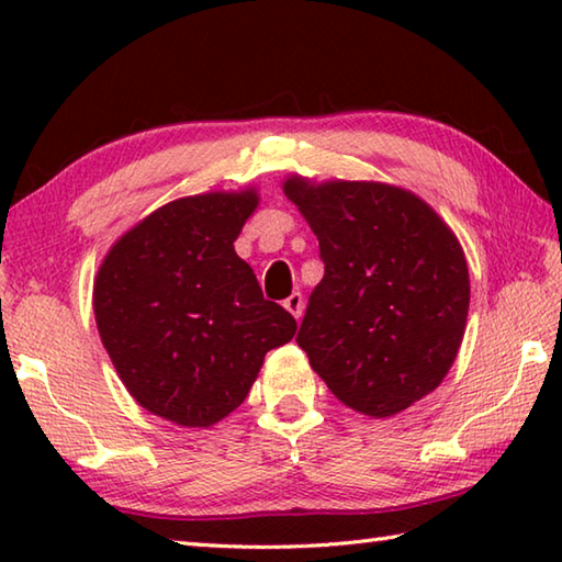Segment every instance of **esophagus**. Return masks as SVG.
I'll use <instances>...</instances> for the list:
<instances>
[{"label": "esophagus", "mask_w": 562, "mask_h": 562, "mask_svg": "<svg viewBox=\"0 0 562 562\" xmlns=\"http://www.w3.org/2000/svg\"><path fill=\"white\" fill-rule=\"evenodd\" d=\"M282 304H284V310H288L294 319L302 317V312H304V297H302L300 292H292L290 297L284 300Z\"/></svg>", "instance_id": "esophagus-1"}]
</instances>
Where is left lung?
Returning a JSON list of instances; mask_svg holds the SVG:
<instances>
[{
  "instance_id": "8db88e82",
  "label": "left lung",
  "mask_w": 562,
  "mask_h": 562,
  "mask_svg": "<svg viewBox=\"0 0 562 562\" xmlns=\"http://www.w3.org/2000/svg\"><path fill=\"white\" fill-rule=\"evenodd\" d=\"M282 190L325 262L297 331L312 369L341 404L376 418L431 394L459 355L471 300L451 227L386 183L292 176Z\"/></svg>"
}]
</instances>
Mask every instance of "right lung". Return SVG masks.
<instances>
[{"label":"right lung","mask_w":562,"mask_h":562,"mask_svg":"<svg viewBox=\"0 0 562 562\" xmlns=\"http://www.w3.org/2000/svg\"><path fill=\"white\" fill-rule=\"evenodd\" d=\"M255 188L190 195L121 237L93 282V315L121 382L146 412L207 429L245 402L297 322L262 297L233 243Z\"/></svg>","instance_id":"1"}]
</instances>
